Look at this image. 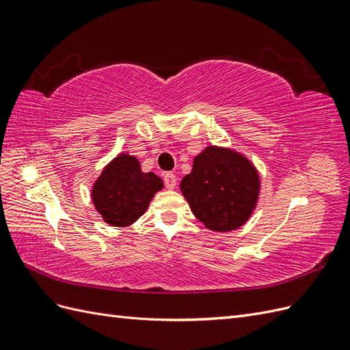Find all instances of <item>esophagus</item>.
I'll return each mask as SVG.
<instances>
[{
	"label": "esophagus",
	"instance_id": "34e87169",
	"mask_svg": "<svg viewBox=\"0 0 350 350\" xmlns=\"http://www.w3.org/2000/svg\"><path fill=\"white\" fill-rule=\"evenodd\" d=\"M163 179H165V187H166L167 189H174V188L176 187V176H175V174L166 172V174L163 175Z\"/></svg>",
	"mask_w": 350,
	"mask_h": 350
}]
</instances>
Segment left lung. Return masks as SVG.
<instances>
[{"label": "left lung", "instance_id": "8db88e82", "mask_svg": "<svg viewBox=\"0 0 350 350\" xmlns=\"http://www.w3.org/2000/svg\"><path fill=\"white\" fill-rule=\"evenodd\" d=\"M260 175L247 156L229 147L207 146L194 157L191 172L181 181V193L194 216L213 232L245 225L256 210Z\"/></svg>", "mask_w": 350, "mask_h": 350}]
</instances>
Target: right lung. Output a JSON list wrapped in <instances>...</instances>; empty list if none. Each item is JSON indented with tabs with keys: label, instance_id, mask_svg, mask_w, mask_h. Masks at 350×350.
<instances>
[{
	"label": "right lung",
	"instance_id": "obj_1",
	"mask_svg": "<svg viewBox=\"0 0 350 350\" xmlns=\"http://www.w3.org/2000/svg\"><path fill=\"white\" fill-rule=\"evenodd\" d=\"M162 188V179L153 172H143L139 159L120 153L93 183L92 201L105 224L125 228L146 213Z\"/></svg>",
	"mask_w": 350,
	"mask_h": 350
}]
</instances>
